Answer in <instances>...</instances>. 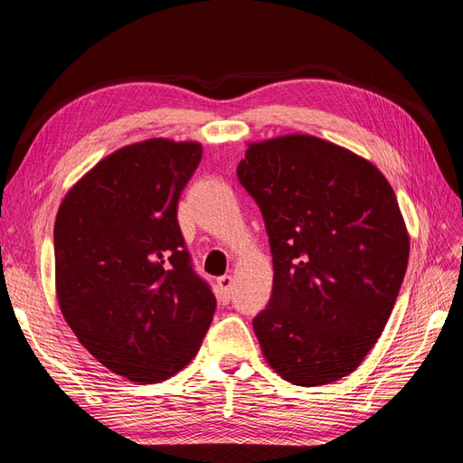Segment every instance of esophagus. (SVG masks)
<instances>
[{
    "mask_svg": "<svg viewBox=\"0 0 463 463\" xmlns=\"http://www.w3.org/2000/svg\"><path fill=\"white\" fill-rule=\"evenodd\" d=\"M232 289H233V278L232 276H220L218 278V291H220L222 301H230Z\"/></svg>",
    "mask_w": 463,
    "mask_h": 463,
    "instance_id": "34e87169",
    "label": "esophagus"
}]
</instances>
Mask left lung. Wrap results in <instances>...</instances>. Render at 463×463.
<instances>
[{
    "label": "left lung",
    "mask_w": 463,
    "mask_h": 463,
    "mask_svg": "<svg viewBox=\"0 0 463 463\" xmlns=\"http://www.w3.org/2000/svg\"><path fill=\"white\" fill-rule=\"evenodd\" d=\"M237 177L260 208L274 286L253 318L266 363L298 386L354 373L394 309L410 235L369 160L313 135L249 143Z\"/></svg>",
    "instance_id": "8db88e82"
}]
</instances>
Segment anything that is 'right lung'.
<instances>
[{
  "label": "right lung",
  "instance_id": "1",
  "mask_svg": "<svg viewBox=\"0 0 463 463\" xmlns=\"http://www.w3.org/2000/svg\"><path fill=\"white\" fill-rule=\"evenodd\" d=\"M203 156L194 141L148 138L98 162L53 226L63 318L104 367L165 381L197 355L216 298L193 270L177 203Z\"/></svg>",
  "mask_w": 463,
  "mask_h": 463
}]
</instances>
